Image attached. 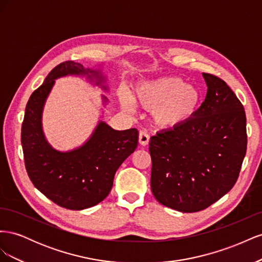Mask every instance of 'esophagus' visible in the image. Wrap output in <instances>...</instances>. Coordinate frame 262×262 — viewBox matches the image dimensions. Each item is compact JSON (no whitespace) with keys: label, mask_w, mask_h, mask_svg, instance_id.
Returning <instances> with one entry per match:
<instances>
[{"label":"esophagus","mask_w":262,"mask_h":262,"mask_svg":"<svg viewBox=\"0 0 262 262\" xmlns=\"http://www.w3.org/2000/svg\"><path fill=\"white\" fill-rule=\"evenodd\" d=\"M139 142L141 145L143 146H146L148 145V142H149V134L145 131H140V134H139Z\"/></svg>","instance_id":"34e87169"}]
</instances>
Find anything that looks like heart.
<instances>
[{
    "instance_id": "obj_1",
    "label": "heart",
    "mask_w": 262,
    "mask_h": 262,
    "mask_svg": "<svg viewBox=\"0 0 262 262\" xmlns=\"http://www.w3.org/2000/svg\"><path fill=\"white\" fill-rule=\"evenodd\" d=\"M134 98L146 109H153L155 123L167 129L177 128L191 120L201 104L199 90L177 76L158 77L140 84ZM121 104L131 109V97L123 95Z\"/></svg>"
}]
</instances>
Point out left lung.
I'll return each mask as SVG.
<instances>
[{
    "mask_svg": "<svg viewBox=\"0 0 262 262\" xmlns=\"http://www.w3.org/2000/svg\"><path fill=\"white\" fill-rule=\"evenodd\" d=\"M207 96L194 117L150 138V189L184 213L207 209L236 184L247 149L244 106L220 77L202 73Z\"/></svg>",
    "mask_w": 262,
    "mask_h": 262,
    "instance_id": "8db88e82",
    "label": "left lung"
}]
</instances>
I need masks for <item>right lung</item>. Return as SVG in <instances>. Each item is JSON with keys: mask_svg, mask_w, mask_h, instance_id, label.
<instances>
[{"mask_svg": "<svg viewBox=\"0 0 262 262\" xmlns=\"http://www.w3.org/2000/svg\"><path fill=\"white\" fill-rule=\"evenodd\" d=\"M67 75H86L105 91L108 89L102 85L105 77L99 70L85 69L74 61L60 63L27 102L21 146L25 167L34 186L55 204L78 211L94 207L109 194L117 169L138 146L139 132L136 128L118 131L99 121L82 146L69 152L54 149L42 131V110L55 80ZM102 99L108 101L105 96Z\"/></svg>", "mask_w": 262, "mask_h": 262, "instance_id": "1", "label": "right lung"}]
</instances>
